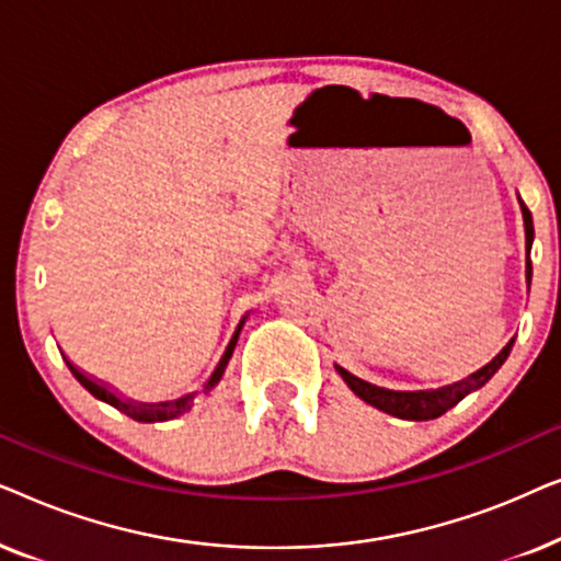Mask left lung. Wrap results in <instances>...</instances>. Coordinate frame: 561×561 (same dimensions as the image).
<instances>
[{
	"instance_id": "8db88e82",
	"label": "left lung",
	"mask_w": 561,
	"mask_h": 561,
	"mask_svg": "<svg viewBox=\"0 0 561 561\" xmlns=\"http://www.w3.org/2000/svg\"><path fill=\"white\" fill-rule=\"evenodd\" d=\"M520 211H524L526 248L531 250V242H534L531 211L526 209L524 202H520ZM526 278H528V283H531V260H526ZM511 347H513V340L501 350V355L493 357V363H488L485 367H482V370L472 373L470 378L451 382V386H444V388H436V390H416V393H403V390H386V388L370 386V382H365V380L355 378V375H350L347 370H344V367H336V373H340L342 380L352 388V393L363 398L365 403L375 405V409L386 411V413H390V416H398V419L428 421V419H439L442 413L455 409V405L462 401L467 393H472V390L485 386V382L493 378L497 370H501V365L505 363V359H508Z\"/></svg>"
}]
</instances>
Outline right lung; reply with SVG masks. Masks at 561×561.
Returning a JSON list of instances; mask_svg holds the SVG:
<instances>
[{
  "label": "right lung",
  "instance_id": "right-lung-1",
  "mask_svg": "<svg viewBox=\"0 0 561 561\" xmlns=\"http://www.w3.org/2000/svg\"><path fill=\"white\" fill-rule=\"evenodd\" d=\"M237 334H240V332H237ZM237 334L232 336V340H229L225 355H221L217 367H214V373H211L209 382H206V388H214V386H217V382H219L221 373H225V367H227V363H229V357H232V350H234V344H237ZM68 367H71V373L76 375V380H79L81 386L87 388L91 396H96L99 401L114 405V409L122 411V413H127V416L135 419V421H148V424H152V421H171V419H175V416H181V413H186V411L191 409V405H194V396H196V393L173 398V401H158V403L129 401V398L119 396L117 390H112L110 386H106V382L91 378V375L79 370V367H76V365L71 363V359H68Z\"/></svg>",
  "mask_w": 561,
  "mask_h": 561
}]
</instances>
